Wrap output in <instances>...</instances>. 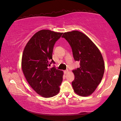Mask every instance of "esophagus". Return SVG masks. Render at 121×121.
Returning <instances> with one entry per match:
<instances>
[{"label": "esophagus", "instance_id": "1", "mask_svg": "<svg viewBox=\"0 0 121 121\" xmlns=\"http://www.w3.org/2000/svg\"><path fill=\"white\" fill-rule=\"evenodd\" d=\"M68 72V70H64V74H66Z\"/></svg>", "mask_w": 121, "mask_h": 121}]
</instances>
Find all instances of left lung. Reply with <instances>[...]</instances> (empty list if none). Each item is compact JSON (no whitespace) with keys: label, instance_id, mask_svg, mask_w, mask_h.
Masks as SVG:
<instances>
[{"label":"left lung","instance_id":"left-lung-1","mask_svg":"<svg viewBox=\"0 0 121 121\" xmlns=\"http://www.w3.org/2000/svg\"><path fill=\"white\" fill-rule=\"evenodd\" d=\"M61 37L65 38L71 46L74 60L80 62V67L73 70L74 92L81 96H88L94 92L103 77V56L94 43L81 31L66 32Z\"/></svg>","mask_w":121,"mask_h":121}]
</instances>
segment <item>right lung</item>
<instances>
[{
	"mask_svg": "<svg viewBox=\"0 0 121 121\" xmlns=\"http://www.w3.org/2000/svg\"><path fill=\"white\" fill-rule=\"evenodd\" d=\"M62 34L47 29L38 31L27 43L22 53V68L25 78L43 97L55 96L60 91L64 73L48 66L55 63L52 59L54 46Z\"/></svg>",
	"mask_w": 121,
	"mask_h": 121,
	"instance_id": "obj_1",
	"label": "right lung"
}]
</instances>
